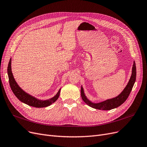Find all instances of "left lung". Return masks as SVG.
<instances>
[{
	"label": "left lung",
	"mask_w": 147,
	"mask_h": 147,
	"mask_svg": "<svg viewBox=\"0 0 147 147\" xmlns=\"http://www.w3.org/2000/svg\"><path fill=\"white\" fill-rule=\"evenodd\" d=\"M136 64L134 61L133 67H132V72L131 77L129 80V81L124 89L122 90V92L119 94L118 96H117L115 98L107 99L102 102H93L89 100L87 98L86 95H85V93L84 91V89L83 86H81V96L84 102L87 104L89 106L98 110H110L111 109H113L117 108L118 107L120 106L121 104L124 103L126 99L128 98L129 95L132 90V88L134 86V84L136 81Z\"/></svg>",
	"instance_id": "left-lung-1"
}]
</instances>
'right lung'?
<instances>
[{"label":"right lung","instance_id":"1","mask_svg":"<svg viewBox=\"0 0 147 147\" xmlns=\"http://www.w3.org/2000/svg\"><path fill=\"white\" fill-rule=\"evenodd\" d=\"M7 70L9 83L11 89L12 90L15 96L18 98L21 102L29 105V106H32L37 108H42L49 106V105H51L52 103L55 102L57 100L58 97H59L61 91V88L54 96L48 99H46V100H42V99H37L36 97L29 95V94L23 90L22 88L20 87L18 84L17 83V82L16 81L14 78V76L12 73V70H11V58L9 60Z\"/></svg>","mask_w":147,"mask_h":147}]
</instances>
